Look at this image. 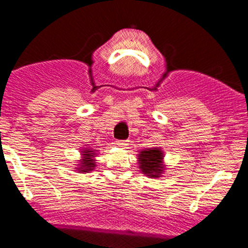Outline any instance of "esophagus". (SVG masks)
Returning <instances> with one entry per match:
<instances>
[{
	"label": "esophagus",
	"instance_id": "1",
	"mask_svg": "<svg viewBox=\"0 0 248 248\" xmlns=\"http://www.w3.org/2000/svg\"><path fill=\"white\" fill-rule=\"evenodd\" d=\"M129 144V140H117L116 141V145L117 146H120V147H127V145Z\"/></svg>",
	"mask_w": 248,
	"mask_h": 248
}]
</instances>
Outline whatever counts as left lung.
Returning <instances> with one entry per match:
<instances>
[{"instance_id": "8db88e82", "label": "left lung", "mask_w": 248, "mask_h": 248, "mask_svg": "<svg viewBox=\"0 0 248 248\" xmlns=\"http://www.w3.org/2000/svg\"><path fill=\"white\" fill-rule=\"evenodd\" d=\"M139 169L150 179H158L166 170L164 152L161 147H149L138 154Z\"/></svg>"}]
</instances>
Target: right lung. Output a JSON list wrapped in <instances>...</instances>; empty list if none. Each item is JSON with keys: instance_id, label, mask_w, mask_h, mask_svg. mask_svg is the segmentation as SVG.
<instances>
[{"instance_id": "1", "label": "right lung", "mask_w": 248, "mask_h": 248, "mask_svg": "<svg viewBox=\"0 0 248 248\" xmlns=\"http://www.w3.org/2000/svg\"><path fill=\"white\" fill-rule=\"evenodd\" d=\"M98 150H94L93 147H84L80 149V159L78 161V164H76V170L85 174V172H90L96 168V157Z\"/></svg>"}]
</instances>
